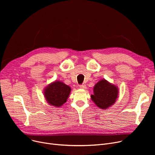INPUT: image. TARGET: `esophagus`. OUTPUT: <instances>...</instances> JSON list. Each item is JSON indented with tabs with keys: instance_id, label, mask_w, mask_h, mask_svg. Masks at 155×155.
Instances as JSON below:
<instances>
[{
	"instance_id": "34e87169",
	"label": "esophagus",
	"mask_w": 155,
	"mask_h": 155,
	"mask_svg": "<svg viewBox=\"0 0 155 155\" xmlns=\"http://www.w3.org/2000/svg\"><path fill=\"white\" fill-rule=\"evenodd\" d=\"M80 88H82V89H85L87 88V87L85 84H82V85H80Z\"/></svg>"
}]
</instances>
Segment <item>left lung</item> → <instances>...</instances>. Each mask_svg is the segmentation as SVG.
<instances>
[{"label": "left lung", "mask_w": 155, "mask_h": 155, "mask_svg": "<svg viewBox=\"0 0 155 155\" xmlns=\"http://www.w3.org/2000/svg\"><path fill=\"white\" fill-rule=\"evenodd\" d=\"M94 94L91 95L92 100L101 109H106L115 102L118 96L117 88L102 80L94 88Z\"/></svg>", "instance_id": "1"}]
</instances>
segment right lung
Returning a JSON list of instances; mask_svg holds the SVG:
<instances>
[{"instance_id": "add662e5", "label": "right lung", "mask_w": 155, "mask_h": 155, "mask_svg": "<svg viewBox=\"0 0 155 155\" xmlns=\"http://www.w3.org/2000/svg\"><path fill=\"white\" fill-rule=\"evenodd\" d=\"M70 91L71 88L67 85L61 82H55L46 87L44 93L49 104L60 107L67 102Z\"/></svg>"}]
</instances>
